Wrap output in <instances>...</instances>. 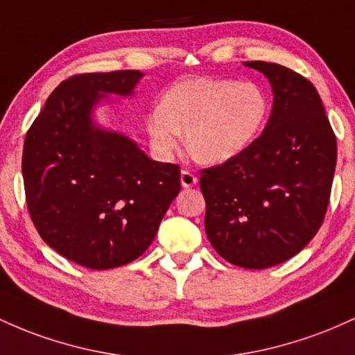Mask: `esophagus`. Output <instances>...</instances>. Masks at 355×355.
Wrapping results in <instances>:
<instances>
[{
    "label": "esophagus",
    "mask_w": 355,
    "mask_h": 355,
    "mask_svg": "<svg viewBox=\"0 0 355 355\" xmlns=\"http://www.w3.org/2000/svg\"><path fill=\"white\" fill-rule=\"evenodd\" d=\"M198 182V178L194 176L193 173H191V171H181V184H182V188H193L194 184H196Z\"/></svg>",
    "instance_id": "obj_1"
}]
</instances>
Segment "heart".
Instances as JSON below:
<instances>
[{
    "label": "heart",
    "instance_id": "b5f03b06",
    "mask_svg": "<svg viewBox=\"0 0 355 355\" xmlns=\"http://www.w3.org/2000/svg\"><path fill=\"white\" fill-rule=\"evenodd\" d=\"M270 102L254 83L193 78L171 87L159 109L147 115L150 144L169 156L186 134L191 157L202 164H223L257 141L268 117Z\"/></svg>",
    "mask_w": 355,
    "mask_h": 355
}]
</instances>
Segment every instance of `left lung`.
Masks as SVG:
<instances>
[{
  "instance_id": "1",
  "label": "left lung",
  "mask_w": 355,
  "mask_h": 355,
  "mask_svg": "<svg viewBox=\"0 0 355 355\" xmlns=\"http://www.w3.org/2000/svg\"><path fill=\"white\" fill-rule=\"evenodd\" d=\"M265 75L273 109L240 156L201 169L205 228L230 263L263 270L305 248L327 213L337 141L315 87L278 63L245 62Z\"/></svg>"
}]
</instances>
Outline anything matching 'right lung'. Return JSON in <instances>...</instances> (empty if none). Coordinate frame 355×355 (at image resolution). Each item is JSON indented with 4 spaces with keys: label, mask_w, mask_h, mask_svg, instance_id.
Returning <instances> with one entry per match:
<instances>
[{
    "label": "right lung",
    "mask_w": 355,
    "mask_h": 355,
    "mask_svg": "<svg viewBox=\"0 0 355 355\" xmlns=\"http://www.w3.org/2000/svg\"><path fill=\"white\" fill-rule=\"evenodd\" d=\"M141 77L117 70L67 78L25 137L21 173L31 221L55 252L90 270L141 257L181 189L178 164L153 161L125 135L92 122L105 94L130 95Z\"/></svg>",
    "instance_id": "add662e5"
}]
</instances>
